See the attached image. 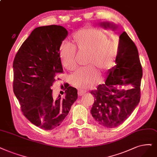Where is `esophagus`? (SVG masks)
Returning <instances> with one entry per match:
<instances>
[{
    "instance_id": "34e87169",
    "label": "esophagus",
    "mask_w": 157,
    "mask_h": 157,
    "mask_svg": "<svg viewBox=\"0 0 157 157\" xmlns=\"http://www.w3.org/2000/svg\"><path fill=\"white\" fill-rule=\"evenodd\" d=\"M85 92H85V91L79 90V91L78 92V96H83V95H84V94H85Z\"/></svg>"
}]
</instances>
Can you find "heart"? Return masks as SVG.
<instances>
[{
  "instance_id": "1",
  "label": "heart",
  "mask_w": 157,
  "mask_h": 157,
  "mask_svg": "<svg viewBox=\"0 0 157 157\" xmlns=\"http://www.w3.org/2000/svg\"><path fill=\"white\" fill-rule=\"evenodd\" d=\"M85 52L86 67L81 68L69 77L71 83L80 90H86L97 82V70L111 69L118 53V47L107 35L94 28L82 29L73 36L71 44L63 43L59 57L62 65L68 71L76 67L75 52Z\"/></svg>"
}]
</instances>
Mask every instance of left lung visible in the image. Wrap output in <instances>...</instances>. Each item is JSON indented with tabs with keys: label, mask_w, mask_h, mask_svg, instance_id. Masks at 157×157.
Masks as SVG:
<instances>
[{
	"label": "left lung",
	"mask_w": 157,
	"mask_h": 157,
	"mask_svg": "<svg viewBox=\"0 0 157 157\" xmlns=\"http://www.w3.org/2000/svg\"><path fill=\"white\" fill-rule=\"evenodd\" d=\"M101 25L117 28L109 22H102ZM116 63L115 67L109 70L105 84L90 92L94 97L92 116L98 124L107 128L123 124L140 100L142 67L136 46L125 32L120 36ZM127 84L133 87L124 90L122 86Z\"/></svg>",
	"instance_id": "1"
}]
</instances>
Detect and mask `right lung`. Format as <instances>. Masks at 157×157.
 I'll return each mask as SVG.
<instances>
[{"label":"right lung","mask_w":157,"mask_h":157,"mask_svg":"<svg viewBox=\"0 0 157 157\" xmlns=\"http://www.w3.org/2000/svg\"><path fill=\"white\" fill-rule=\"evenodd\" d=\"M68 31L61 26L36 28L15 56L13 88L25 117L39 128L59 126L78 98L77 89L65 86V96L52 94V86L63 72L59 48ZM64 93V92H63Z\"/></svg>","instance_id":"right-lung-1"}]
</instances>
